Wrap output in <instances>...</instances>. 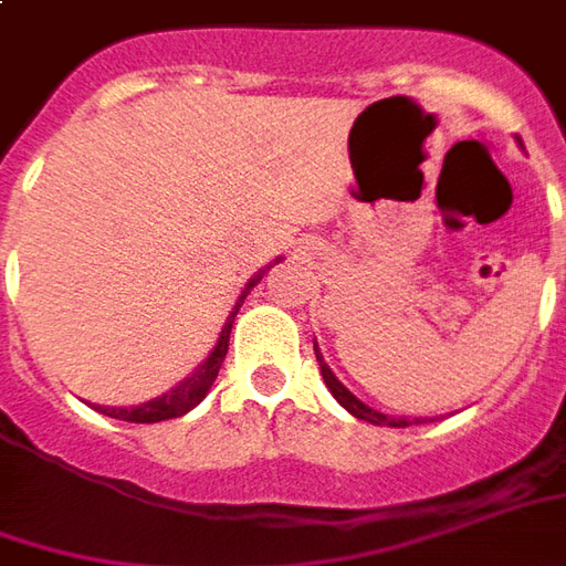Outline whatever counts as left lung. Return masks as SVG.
Listing matches in <instances>:
<instances>
[{
    "mask_svg": "<svg viewBox=\"0 0 566 566\" xmlns=\"http://www.w3.org/2000/svg\"><path fill=\"white\" fill-rule=\"evenodd\" d=\"M315 358H318V365H322V377L324 382H327L331 395H334L339 405L349 410L352 417H358V420H365V422H374V426H392V429H405V426H410V422H420V417H417V420H407V417H398V420H395V417H386V413H379V410H374V407H367L365 401H358V398H355V395H352L337 377H334V370H331V367L324 365L318 346H315Z\"/></svg>",
    "mask_w": 566,
    "mask_h": 566,
    "instance_id": "obj_1",
    "label": "left lung"
}]
</instances>
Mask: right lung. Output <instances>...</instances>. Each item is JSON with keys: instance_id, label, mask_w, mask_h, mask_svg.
I'll list each match as a JSON object with an SVG mask.
<instances>
[{"instance_id": "obj_1", "label": "right lung", "mask_w": 566, "mask_h": 566, "mask_svg": "<svg viewBox=\"0 0 566 566\" xmlns=\"http://www.w3.org/2000/svg\"><path fill=\"white\" fill-rule=\"evenodd\" d=\"M263 279V272L254 275L248 287H244V294L239 296V303H235V310L229 312L227 324H223V331H220V337H217V346L211 349V355L201 361L187 379H180V386H174L171 392H165L161 398H153V401H146L140 407H97L101 413L106 417H113V420H125V422H161V420H174V417H184L189 413L192 407L199 405L201 398L208 395V389L214 386L217 374H220V365H223V358H227V349H229V331H232V322H235V312L239 306L244 303V296L248 291L254 287L256 282Z\"/></svg>"}]
</instances>
